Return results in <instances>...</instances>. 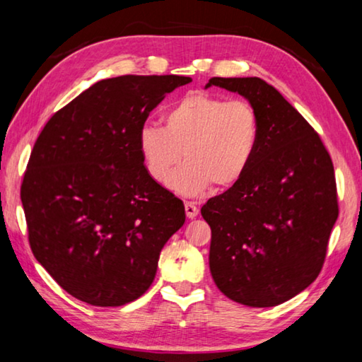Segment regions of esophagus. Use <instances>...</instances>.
I'll list each match as a JSON object with an SVG mask.
<instances>
[{"label":"esophagus","mask_w":362,"mask_h":362,"mask_svg":"<svg viewBox=\"0 0 362 362\" xmlns=\"http://www.w3.org/2000/svg\"><path fill=\"white\" fill-rule=\"evenodd\" d=\"M185 212H187V217L188 218H194L196 216H198V206H196L194 203H192V201H187L185 203Z\"/></svg>","instance_id":"1"}]
</instances>
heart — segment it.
<instances>
[{
    "instance_id": "b5f03b06",
    "label": "heart",
    "mask_w": 362,
    "mask_h": 362,
    "mask_svg": "<svg viewBox=\"0 0 362 362\" xmlns=\"http://www.w3.org/2000/svg\"><path fill=\"white\" fill-rule=\"evenodd\" d=\"M163 121L164 127L146 124L139 132V151L155 182H168L182 157L187 163L169 180L180 194L230 188L246 175L260 139L259 113L250 102L198 90L174 103Z\"/></svg>"
}]
</instances>
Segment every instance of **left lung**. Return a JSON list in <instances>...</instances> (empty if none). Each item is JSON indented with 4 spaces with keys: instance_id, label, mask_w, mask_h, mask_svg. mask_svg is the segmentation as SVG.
Listing matches in <instances>:
<instances>
[{
    "instance_id": "obj_1",
    "label": "left lung",
    "mask_w": 362,
    "mask_h": 362,
    "mask_svg": "<svg viewBox=\"0 0 362 362\" xmlns=\"http://www.w3.org/2000/svg\"><path fill=\"white\" fill-rule=\"evenodd\" d=\"M252 103L260 139L246 175L201 207L214 283L238 303L274 306L321 273L339 217L334 164L308 121L260 78H211Z\"/></svg>"
}]
</instances>
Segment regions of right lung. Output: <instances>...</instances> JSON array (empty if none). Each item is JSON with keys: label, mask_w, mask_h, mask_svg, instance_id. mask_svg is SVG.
Segmentation results:
<instances>
[{"label": "right lung", "mask_w": 362, "mask_h": 362, "mask_svg": "<svg viewBox=\"0 0 362 362\" xmlns=\"http://www.w3.org/2000/svg\"><path fill=\"white\" fill-rule=\"evenodd\" d=\"M192 81L124 75L90 86L51 116L21 187L35 259L62 287L94 306L139 298L159 252L185 222L182 199L151 179L139 132L153 108Z\"/></svg>", "instance_id": "1"}]
</instances>
